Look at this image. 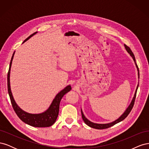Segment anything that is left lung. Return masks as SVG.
I'll use <instances>...</instances> for the list:
<instances>
[{
  "label": "left lung",
  "mask_w": 149,
  "mask_h": 149,
  "mask_svg": "<svg viewBox=\"0 0 149 149\" xmlns=\"http://www.w3.org/2000/svg\"><path fill=\"white\" fill-rule=\"evenodd\" d=\"M124 47L125 48V50L127 51V52L129 54L130 56H131L132 58V59L135 63V65H136V66L137 68V71H138V78H139V68H138V66L136 64V59H135V56L134 55V54L132 53V52L131 51V49H130L129 47H128L127 46H126L124 44ZM138 87H139V83L137 86V88H136V91H135V93H134V97L132 98V100L131 101V102H130V104L129 105V106L127 107V109H125V111L124 112V113L122 114L119 118H118L117 119H116L115 120L111 122V123H106V124H97V123H93V122L90 121L89 120H88L86 118L85 116L83 114V112L81 109V115H82V118L84 120V122L85 123V124H86L88 126H89V127H91L92 128H94V129H107V128H109L110 127H111V126L114 125L116 124H118L119 123H120V121L123 120L126 117H127L129 114L130 113V112L131 111L132 107L134 106V101H135V100H136V93H137V89H138Z\"/></svg>",
  "instance_id": "obj_1"
}]
</instances>
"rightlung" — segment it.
<instances>
[{
    "mask_svg": "<svg viewBox=\"0 0 149 149\" xmlns=\"http://www.w3.org/2000/svg\"><path fill=\"white\" fill-rule=\"evenodd\" d=\"M38 33L37 31L31 34L30 36L24 40V42L27 41L29 39H30L32 36ZM14 52L13 53V55L12 56V59L10 63V67L9 70H8V73L7 75V86H8V92L9 94L10 99L11 101V103L12 104V107L14 109L15 113L18 116V117L26 124H29L31 126L35 127H49V126L52 125L58 118V113H59V109H60V103L62 97H63L65 94L69 91H71V87L70 85L67 86L63 89H62L61 91L58 93L55 98L53 99L51 104L49 105L48 109L42 113L39 114H31L29 112H26L24 110H22L21 108L18 106L16 103L14 98L12 95V93L10 88V70H11V66L12 63V60L13 56H14Z\"/></svg>",
    "mask_w": 149,
    "mask_h": 149,
    "instance_id": "add662e5",
    "label": "right lung"
}]
</instances>
